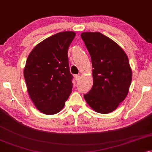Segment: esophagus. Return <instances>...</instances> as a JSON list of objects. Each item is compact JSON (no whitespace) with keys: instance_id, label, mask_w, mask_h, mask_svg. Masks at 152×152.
I'll list each match as a JSON object with an SVG mask.
<instances>
[{"instance_id":"34e87169","label":"esophagus","mask_w":152,"mask_h":152,"mask_svg":"<svg viewBox=\"0 0 152 152\" xmlns=\"http://www.w3.org/2000/svg\"><path fill=\"white\" fill-rule=\"evenodd\" d=\"M75 79L76 81H78L80 79V75H75Z\"/></svg>"}]
</instances>
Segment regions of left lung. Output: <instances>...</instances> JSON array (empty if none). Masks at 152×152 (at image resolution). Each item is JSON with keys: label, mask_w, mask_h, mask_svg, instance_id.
I'll list each match as a JSON object with an SVG mask.
<instances>
[{"label": "left lung", "mask_w": 152, "mask_h": 152, "mask_svg": "<svg viewBox=\"0 0 152 152\" xmlns=\"http://www.w3.org/2000/svg\"><path fill=\"white\" fill-rule=\"evenodd\" d=\"M92 60L93 86L84 99L91 108L106 114L126 99L132 81L127 55L109 37L99 32L81 34Z\"/></svg>", "instance_id": "left-lung-1"}]
</instances>
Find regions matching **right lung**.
Listing matches in <instances>:
<instances>
[{"label": "right lung", "mask_w": 152, "mask_h": 152, "mask_svg": "<svg viewBox=\"0 0 152 152\" xmlns=\"http://www.w3.org/2000/svg\"><path fill=\"white\" fill-rule=\"evenodd\" d=\"M75 35L72 31L53 34L34 47L27 58L24 76L28 92L43 113L60 112L72 92L68 50Z\"/></svg>", "instance_id": "obj_1"}]
</instances>
